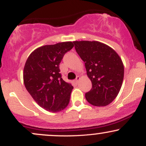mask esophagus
Masks as SVG:
<instances>
[{
	"instance_id": "34e87169",
	"label": "esophagus",
	"mask_w": 146,
	"mask_h": 146,
	"mask_svg": "<svg viewBox=\"0 0 146 146\" xmlns=\"http://www.w3.org/2000/svg\"><path fill=\"white\" fill-rule=\"evenodd\" d=\"M80 76H77L76 79H75V82H76V83H78V82L80 81Z\"/></svg>"
}]
</instances>
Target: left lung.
<instances>
[{
    "instance_id": "obj_1",
    "label": "left lung",
    "mask_w": 146,
    "mask_h": 146,
    "mask_svg": "<svg viewBox=\"0 0 146 146\" xmlns=\"http://www.w3.org/2000/svg\"><path fill=\"white\" fill-rule=\"evenodd\" d=\"M75 48L85 64L92 88L85 94L95 106H105L116 98L122 85L124 67L119 55L98 41H74Z\"/></svg>"
}]
</instances>
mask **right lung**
Listing matches in <instances>:
<instances>
[{"instance_id":"right-lung-1","label":"right lung","mask_w":146,"mask_h":146,"mask_svg":"<svg viewBox=\"0 0 146 146\" xmlns=\"http://www.w3.org/2000/svg\"><path fill=\"white\" fill-rule=\"evenodd\" d=\"M73 47L72 42L44 45L30 54L25 63L23 80L26 89L40 106L52 113L67 106L73 87L64 81L60 63Z\"/></svg>"}]
</instances>
